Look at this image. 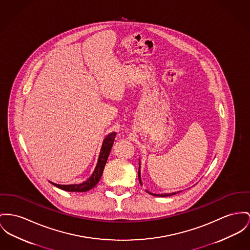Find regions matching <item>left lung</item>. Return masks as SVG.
<instances>
[{
    "mask_svg": "<svg viewBox=\"0 0 250 250\" xmlns=\"http://www.w3.org/2000/svg\"><path fill=\"white\" fill-rule=\"evenodd\" d=\"M138 179H139V183L142 185V182H141V177H140V163H139V169H138ZM148 191V190H147ZM149 192V191H148ZM177 192H179V191H177ZM177 192H172V193H165V194H152V193H150V194H152V195H154V196H160V197H166V196H170V195H174V194H176Z\"/></svg>",
    "mask_w": 250,
    "mask_h": 250,
    "instance_id": "8db88e82",
    "label": "left lung"
}]
</instances>
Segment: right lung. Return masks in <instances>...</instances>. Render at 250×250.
Instances as JSON below:
<instances>
[{
	"instance_id": "add662e5",
	"label": "right lung",
	"mask_w": 250,
	"mask_h": 250,
	"mask_svg": "<svg viewBox=\"0 0 250 250\" xmlns=\"http://www.w3.org/2000/svg\"><path fill=\"white\" fill-rule=\"evenodd\" d=\"M116 135H117V133L114 132V133H109L104 138L101 149H100L98 164L96 166L93 174L91 175V177L89 179L84 181L83 183L74 184V185H59V184L52 183V182L50 183L53 184L54 186H56L57 188H59L61 189H63L66 191H72V192H85V191H88L91 188H93L100 180V177L102 175L104 167L106 165L108 156H109L111 149L113 147Z\"/></svg>"
}]
</instances>
